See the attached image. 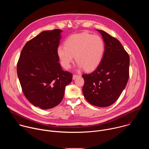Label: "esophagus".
Here are the masks:
<instances>
[{"mask_svg": "<svg viewBox=\"0 0 149 149\" xmlns=\"http://www.w3.org/2000/svg\"><path fill=\"white\" fill-rule=\"evenodd\" d=\"M79 77H81V75H76V74H74V75H73V76H72V79H76L77 78Z\"/></svg>", "mask_w": 149, "mask_h": 149, "instance_id": "obj_1", "label": "esophagus"}]
</instances>
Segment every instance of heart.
<instances>
[{"mask_svg": "<svg viewBox=\"0 0 149 149\" xmlns=\"http://www.w3.org/2000/svg\"><path fill=\"white\" fill-rule=\"evenodd\" d=\"M105 52V44L98 35L82 32L70 36L65 46L59 45L56 52L63 68L68 70L75 56L79 68L90 71L97 68Z\"/></svg>", "mask_w": 149, "mask_h": 149, "instance_id": "b5f03b06", "label": "heart"}]
</instances>
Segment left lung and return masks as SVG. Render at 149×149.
I'll use <instances>...</instances> for the list:
<instances>
[{
  "label": "left lung",
  "mask_w": 149,
  "mask_h": 149,
  "mask_svg": "<svg viewBox=\"0 0 149 149\" xmlns=\"http://www.w3.org/2000/svg\"><path fill=\"white\" fill-rule=\"evenodd\" d=\"M102 36L105 52L96 69L83 74V94L91 104L105 107L114 103L129 78L130 58L120 42L107 32L97 29Z\"/></svg>",
  "instance_id": "8db88e82"
}]
</instances>
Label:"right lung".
I'll list each match as a JSON object with an SVG mask.
<instances>
[{
  "label": "right lung",
  "mask_w": 149,
  "mask_h": 149,
  "mask_svg": "<svg viewBox=\"0 0 149 149\" xmlns=\"http://www.w3.org/2000/svg\"><path fill=\"white\" fill-rule=\"evenodd\" d=\"M61 29L45 31L27 42L17 64V77L22 91L35 107L47 110L63 99L65 87L72 74L62 70L56 50Z\"/></svg>",
  "instance_id": "1"
}]
</instances>
